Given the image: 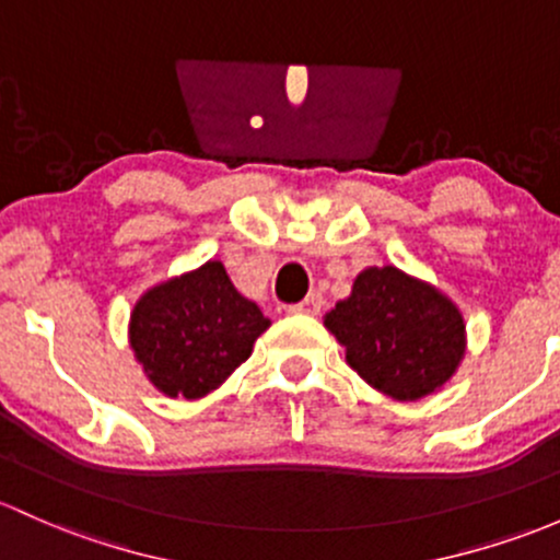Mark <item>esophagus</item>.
I'll return each mask as SVG.
<instances>
[{"mask_svg":"<svg viewBox=\"0 0 560 560\" xmlns=\"http://www.w3.org/2000/svg\"><path fill=\"white\" fill-rule=\"evenodd\" d=\"M320 310H323V296H317V293L306 296L302 304L288 306V312H291V315H317Z\"/></svg>","mask_w":560,"mask_h":560,"instance_id":"obj_1","label":"esophagus"}]
</instances>
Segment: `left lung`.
<instances>
[{
    "instance_id": "1",
    "label": "left lung",
    "mask_w": 560,
    "mask_h": 560,
    "mask_svg": "<svg viewBox=\"0 0 560 560\" xmlns=\"http://www.w3.org/2000/svg\"><path fill=\"white\" fill-rule=\"evenodd\" d=\"M323 326L365 384L400 402L443 389L467 350L459 306L432 282L393 264L365 267L350 296L326 312Z\"/></svg>"
}]
</instances>
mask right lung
Instances as JSON below:
<instances>
[{"mask_svg":"<svg viewBox=\"0 0 560 560\" xmlns=\"http://www.w3.org/2000/svg\"><path fill=\"white\" fill-rule=\"evenodd\" d=\"M272 323L234 288L215 258L147 288L130 312L128 341L143 376L167 398L200 400L254 352Z\"/></svg>","mask_w":560,"mask_h":560,"instance_id":"add662e5","label":"right lung"}]
</instances>
